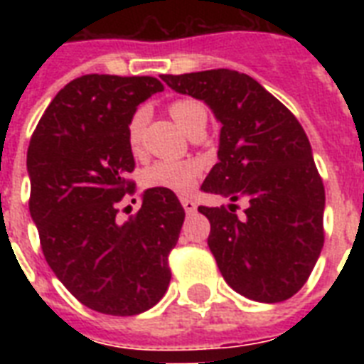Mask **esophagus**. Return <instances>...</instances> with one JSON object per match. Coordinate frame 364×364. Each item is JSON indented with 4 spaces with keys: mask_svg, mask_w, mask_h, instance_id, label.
<instances>
[{
    "mask_svg": "<svg viewBox=\"0 0 364 364\" xmlns=\"http://www.w3.org/2000/svg\"><path fill=\"white\" fill-rule=\"evenodd\" d=\"M181 204H183V208H185V211H187L188 215H191V213H194V211H196V202H194V200H191V198H181Z\"/></svg>",
    "mask_w": 364,
    "mask_h": 364,
    "instance_id": "obj_1",
    "label": "esophagus"
}]
</instances>
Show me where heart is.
<instances>
[{
	"label": "heart",
	"mask_w": 364,
	"mask_h": 364,
	"mask_svg": "<svg viewBox=\"0 0 364 364\" xmlns=\"http://www.w3.org/2000/svg\"><path fill=\"white\" fill-rule=\"evenodd\" d=\"M168 111L173 117V121L187 134H191L198 126H205V119H208L204 105L191 98L173 100L168 105ZM145 124H147V111L137 109L132 115L128 130H126L132 153H141ZM202 171H204V166L198 160H159L145 170L143 185L149 188H164L176 194H188L198 185Z\"/></svg>",
	"instance_id": "heart-1"
}]
</instances>
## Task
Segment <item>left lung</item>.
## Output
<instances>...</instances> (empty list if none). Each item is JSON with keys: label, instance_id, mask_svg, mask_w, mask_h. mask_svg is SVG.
Instances as JSON below:
<instances>
[{"label": "left lung", "instance_id": "8db88e82", "mask_svg": "<svg viewBox=\"0 0 364 364\" xmlns=\"http://www.w3.org/2000/svg\"><path fill=\"white\" fill-rule=\"evenodd\" d=\"M176 92L204 100L221 122L219 162L202 191L236 204L198 211L225 282L257 302H282L308 282L325 242V187L304 128L253 77L234 70L162 75Z\"/></svg>", "mask_w": 364, "mask_h": 364}]
</instances>
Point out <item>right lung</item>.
<instances>
[{
	"instance_id": "right-lung-1",
	"label": "right lung",
	"mask_w": 364,
	"mask_h": 364,
	"mask_svg": "<svg viewBox=\"0 0 364 364\" xmlns=\"http://www.w3.org/2000/svg\"><path fill=\"white\" fill-rule=\"evenodd\" d=\"M162 90L154 77H77L54 96L28 147L43 255L81 304L107 316L153 308L171 279L168 255L185 221L176 194L147 188L136 215L117 221V204L134 194L128 122Z\"/></svg>"
}]
</instances>
